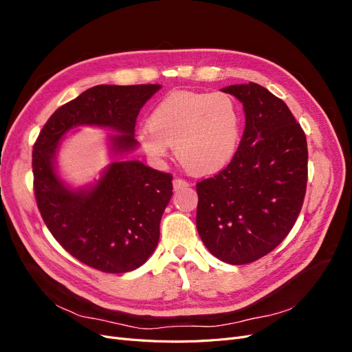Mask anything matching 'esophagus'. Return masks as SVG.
Returning <instances> with one entry per match:
<instances>
[{"mask_svg": "<svg viewBox=\"0 0 352 352\" xmlns=\"http://www.w3.org/2000/svg\"><path fill=\"white\" fill-rule=\"evenodd\" d=\"M186 186H189V184L186 182L185 179H180V177L173 179V188H175V190H179V189L186 188Z\"/></svg>", "mask_w": 352, "mask_h": 352, "instance_id": "1", "label": "esophagus"}]
</instances>
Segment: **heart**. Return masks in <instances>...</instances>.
Instances as JSON below:
<instances>
[{
    "mask_svg": "<svg viewBox=\"0 0 352 352\" xmlns=\"http://www.w3.org/2000/svg\"><path fill=\"white\" fill-rule=\"evenodd\" d=\"M241 135V109L229 94L180 91L155 105L136 140L153 162H162L167 146H175L190 172L212 175L235 158Z\"/></svg>",
    "mask_w": 352,
    "mask_h": 352,
    "instance_id": "b5f03b06",
    "label": "heart"
}]
</instances>
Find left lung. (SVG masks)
I'll return each instance as SVG.
<instances>
[{
  "instance_id": "8db88e82",
  "label": "left lung",
  "mask_w": 352,
  "mask_h": 352,
  "mask_svg": "<svg viewBox=\"0 0 352 352\" xmlns=\"http://www.w3.org/2000/svg\"><path fill=\"white\" fill-rule=\"evenodd\" d=\"M236 97L245 129L235 158L197 184V229L207 250L229 264L273 251L300 214L307 188V140L287 105L258 83L223 88Z\"/></svg>"
}]
</instances>
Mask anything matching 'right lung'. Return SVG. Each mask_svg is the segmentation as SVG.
Instances as JSON below:
<instances>
[{
	"label": "right lung",
	"instance_id": "right-lung-1",
	"mask_svg": "<svg viewBox=\"0 0 352 352\" xmlns=\"http://www.w3.org/2000/svg\"><path fill=\"white\" fill-rule=\"evenodd\" d=\"M160 85H97L61 105L32 154L36 204L52 236L74 258L105 273L132 272L151 257L160 221L172 198V175L138 160H119L138 146L136 117ZM79 125L110 129L115 162L92 186L72 188L56 173L60 141Z\"/></svg>",
	"mask_w": 352,
	"mask_h": 352
}]
</instances>
